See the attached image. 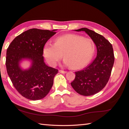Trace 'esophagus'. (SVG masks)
<instances>
[{
    "instance_id": "34e87169",
    "label": "esophagus",
    "mask_w": 129,
    "mask_h": 129,
    "mask_svg": "<svg viewBox=\"0 0 129 129\" xmlns=\"http://www.w3.org/2000/svg\"><path fill=\"white\" fill-rule=\"evenodd\" d=\"M58 72H59V73H62V74H65V73H66L67 72H66V71H62V70H59V71H58Z\"/></svg>"
}]
</instances>
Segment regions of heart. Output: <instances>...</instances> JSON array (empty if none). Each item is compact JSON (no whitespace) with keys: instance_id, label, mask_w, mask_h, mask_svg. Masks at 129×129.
<instances>
[{"instance_id":"heart-1","label":"heart","mask_w":129,"mask_h":129,"mask_svg":"<svg viewBox=\"0 0 129 129\" xmlns=\"http://www.w3.org/2000/svg\"><path fill=\"white\" fill-rule=\"evenodd\" d=\"M95 50V44L90 39L67 34L56 38L54 44L46 42L43 47V54L49 65L55 66L63 54L65 65L79 69L90 61Z\"/></svg>"}]
</instances>
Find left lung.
<instances>
[{"label": "left lung", "instance_id": "8db88e82", "mask_svg": "<svg viewBox=\"0 0 129 129\" xmlns=\"http://www.w3.org/2000/svg\"><path fill=\"white\" fill-rule=\"evenodd\" d=\"M74 30L83 31L90 37L96 45L97 55L86 68L75 72L71 85L81 95H93L104 88L110 76L115 60L112 46L103 36L87 28Z\"/></svg>", "mask_w": 129, "mask_h": 129}]
</instances>
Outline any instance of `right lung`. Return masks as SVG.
<instances>
[{"label": "right lung", "instance_id": "obj_1", "mask_svg": "<svg viewBox=\"0 0 129 129\" xmlns=\"http://www.w3.org/2000/svg\"><path fill=\"white\" fill-rule=\"evenodd\" d=\"M56 30L28 29L15 38L7 49V74L17 90L27 99L44 98L53 86L58 70L45 63L43 47ZM24 60L30 62L27 69L21 66Z\"/></svg>", "mask_w": 129, "mask_h": 129}]
</instances>
